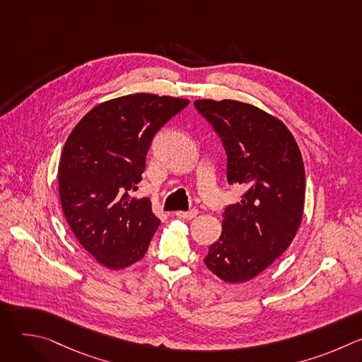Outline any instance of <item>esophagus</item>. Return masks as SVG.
<instances>
[{
	"instance_id": "1",
	"label": "esophagus",
	"mask_w": 362,
	"mask_h": 362,
	"mask_svg": "<svg viewBox=\"0 0 362 362\" xmlns=\"http://www.w3.org/2000/svg\"><path fill=\"white\" fill-rule=\"evenodd\" d=\"M199 214V211L197 209H190V211H187V212H176L175 215L177 216V218H180V219H193L196 215Z\"/></svg>"
}]
</instances>
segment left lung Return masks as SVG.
Listing matches in <instances>:
<instances>
[{"label":"left lung","mask_w":362,"mask_h":362,"mask_svg":"<svg viewBox=\"0 0 362 362\" xmlns=\"http://www.w3.org/2000/svg\"><path fill=\"white\" fill-rule=\"evenodd\" d=\"M194 109L221 137L229 185L245 193L223 211L222 235L203 262L229 284L272 265L293 240L305 200V169L286 126L235 100H196Z\"/></svg>","instance_id":"left-lung-1"}]
</instances>
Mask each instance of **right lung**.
<instances>
[{
    "mask_svg": "<svg viewBox=\"0 0 362 362\" xmlns=\"http://www.w3.org/2000/svg\"><path fill=\"white\" fill-rule=\"evenodd\" d=\"M189 100L130 94L101 103L69 136L59 166L64 216L81 246L106 268L140 261L160 225L147 197L130 196L159 130Z\"/></svg>",
    "mask_w": 362,
    "mask_h": 362,
    "instance_id": "right-lung-1",
    "label": "right lung"
}]
</instances>
